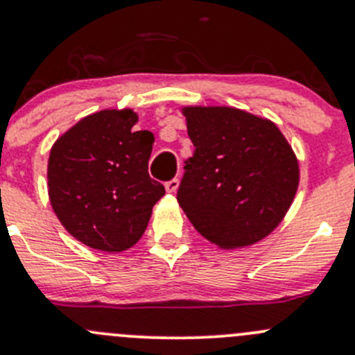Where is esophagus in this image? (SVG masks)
Segmentation results:
<instances>
[{
	"mask_svg": "<svg viewBox=\"0 0 355 355\" xmlns=\"http://www.w3.org/2000/svg\"><path fill=\"white\" fill-rule=\"evenodd\" d=\"M178 185H180V182H178V178H171V180H168L166 184H165V189H166V192H170V193L177 192Z\"/></svg>",
	"mask_w": 355,
	"mask_h": 355,
	"instance_id": "esophagus-1",
	"label": "esophagus"
}]
</instances>
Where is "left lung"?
<instances>
[{
    "mask_svg": "<svg viewBox=\"0 0 355 355\" xmlns=\"http://www.w3.org/2000/svg\"><path fill=\"white\" fill-rule=\"evenodd\" d=\"M193 155L177 200L211 243L238 248L277 227L300 184L297 159L277 125L230 107H185Z\"/></svg>",
    "mask_w": 355,
    "mask_h": 355,
    "instance_id": "left-lung-1",
    "label": "left lung"
}]
</instances>
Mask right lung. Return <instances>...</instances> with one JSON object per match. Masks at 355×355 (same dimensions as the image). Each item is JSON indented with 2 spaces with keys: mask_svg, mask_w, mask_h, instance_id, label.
<instances>
[{
  "mask_svg": "<svg viewBox=\"0 0 355 355\" xmlns=\"http://www.w3.org/2000/svg\"><path fill=\"white\" fill-rule=\"evenodd\" d=\"M132 110L81 119L51 149L49 199L62 226L81 243L122 252L139 241L165 187L148 173L155 137L134 130Z\"/></svg>",
  "mask_w": 355,
  "mask_h": 355,
  "instance_id": "obj_1",
  "label": "right lung"
}]
</instances>
